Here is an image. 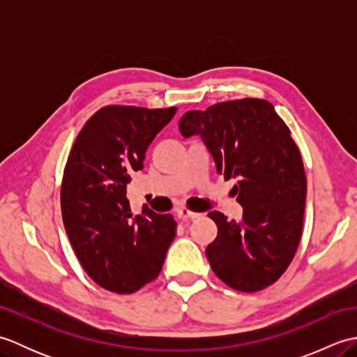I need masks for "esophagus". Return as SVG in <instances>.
<instances>
[{
  "mask_svg": "<svg viewBox=\"0 0 357 357\" xmlns=\"http://www.w3.org/2000/svg\"><path fill=\"white\" fill-rule=\"evenodd\" d=\"M201 213H196V211H190L188 208H179L178 210V218L183 219V221H193V219L199 218Z\"/></svg>",
  "mask_w": 357,
  "mask_h": 357,
  "instance_id": "esophagus-1",
  "label": "esophagus"
}]
</instances>
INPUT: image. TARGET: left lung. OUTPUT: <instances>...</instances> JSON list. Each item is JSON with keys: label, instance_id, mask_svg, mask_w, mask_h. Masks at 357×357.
<instances>
[{"label": "left lung", "instance_id": "1", "mask_svg": "<svg viewBox=\"0 0 357 357\" xmlns=\"http://www.w3.org/2000/svg\"><path fill=\"white\" fill-rule=\"evenodd\" d=\"M184 138L199 136L241 204V221L208 216L218 236L206 248L215 275L238 291H259L282 276L298 250L307 178L301 151L273 105L245 98L190 110L179 121Z\"/></svg>", "mask_w": 357, "mask_h": 357}]
</instances>
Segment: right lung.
Returning a JSON list of instances; mask_svg holds the SVG:
<instances>
[{
    "instance_id": "right-lung-1",
    "label": "right lung",
    "mask_w": 357,
    "mask_h": 357,
    "mask_svg": "<svg viewBox=\"0 0 357 357\" xmlns=\"http://www.w3.org/2000/svg\"><path fill=\"white\" fill-rule=\"evenodd\" d=\"M176 107L107 105L82 127L67 159L61 211L82 268L98 285L127 294L156 279L176 234L172 215L146 204L132 219L127 185Z\"/></svg>"
}]
</instances>
